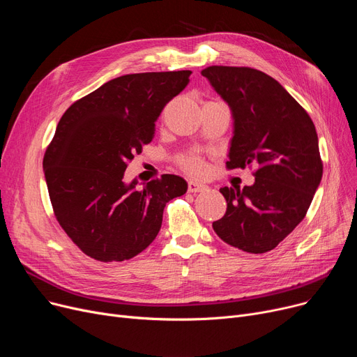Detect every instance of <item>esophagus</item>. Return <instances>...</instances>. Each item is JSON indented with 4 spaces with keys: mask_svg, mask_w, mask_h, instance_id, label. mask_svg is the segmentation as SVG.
<instances>
[{
    "mask_svg": "<svg viewBox=\"0 0 357 357\" xmlns=\"http://www.w3.org/2000/svg\"><path fill=\"white\" fill-rule=\"evenodd\" d=\"M207 190V186L201 182H195V181H190L188 182V191L190 192H202Z\"/></svg>",
    "mask_w": 357,
    "mask_h": 357,
    "instance_id": "obj_1",
    "label": "esophagus"
}]
</instances>
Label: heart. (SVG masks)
Masks as SVG:
<instances>
[{"label":"heart","mask_w":357,"mask_h":357,"mask_svg":"<svg viewBox=\"0 0 357 357\" xmlns=\"http://www.w3.org/2000/svg\"><path fill=\"white\" fill-rule=\"evenodd\" d=\"M178 165L185 172L192 175H202L205 172V162L197 153H186L178 158Z\"/></svg>","instance_id":"b5f03b06"}]
</instances>
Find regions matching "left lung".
<instances>
[{
	"label": "left lung",
	"mask_w": 357,
	"mask_h": 357,
	"mask_svg": "<svg viewBox=\"0 0 357 357\" xmlns=\"http://www.w3.org/2000/svg\"><path fill=\"white\" fill-rule=\"evenodd\" d=\"M201 75L233 114L227 169L256 166L253 185L220 190L227 211L213 222V229L233 248L266 253L304 220L321 182L315 126L291 93L265 72L208 66Z\"/></svg>",
	"instance_id": "left-lung-1"
}]
</instances>
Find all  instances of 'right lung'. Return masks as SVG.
<instances>
[{
  "label": "right lung",
  "mask_w": 357,
  "mask_h": 357,
  "mask_svg": "<svg viewBox=\"0 0 357 357\" xmlns=\"http://www.w3.org/2000/svg\"><path fill=\"white\" fill-rule=\"evenodd\" d=\"M191 70L123 75L75 101L43 158L53 213L68 237L100 261L135 257L162 226L166 202L188 190L178 175L137 188L124 182L127 163L155 136L165 105L190 82Z\"/></svg>",
  "instance_id": "add662e5"
}]
</instances>
